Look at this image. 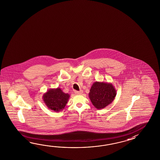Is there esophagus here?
<instances>
[{
	"label": "esophagus",
	"instance_id": "esophagus-1",
	"mask_svg": "<svg viewBox=\"0 0 160 160\" xmlns=\"http://www.w3.org/2000/svg\"><path fill=\"white\" fill-rule=\"evenodd\" d=\"M75 93L76 94H78V95H81L82 93H83V91L81 90V91H75Z\"/></svg>",
	"mask_w": 160,
	"mask_h": 160
}]
</instances>
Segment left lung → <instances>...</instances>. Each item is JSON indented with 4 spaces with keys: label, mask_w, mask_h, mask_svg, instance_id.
Segmentation results:
<instances>
[{
    "label": "left lung",
    "mask_w": 160,
    "mask_h": 160,
    "mask_svg": "<svg viewBox=\"0 0 160 160\" xmlns=\"http://www.w3.org/2000/svg\"><path fill=\"white\" fill-rule=\"evenodd\" d=\"M116 94V88L112 83L96 81L92 85L88 97L96 109H101L112 102Z\"/></svg>",
    "instance_id": "obj_1"
}]
</instances>
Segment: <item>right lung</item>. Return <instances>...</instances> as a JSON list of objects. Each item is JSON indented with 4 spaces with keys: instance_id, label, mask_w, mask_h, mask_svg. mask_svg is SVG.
Here are the masks:
<instances>
[{
    "instance_id": "obj_1",
    "label": "right lung",
    "mask_w": 160,
    "mask_h": 160,
    "mask_svg": "<svg viewBox=\"0 0 160 160\" xmlns=\"http://www.w3.org/2000/svg\"><path fill=\"white\" fill-rule=\"evenodd\" d=\"M70 95L65 93L61 88H50L44 92L42 99L48 109L55 112H61L68 102Z\"/></svg>"
}]
</instances>
